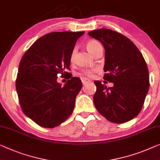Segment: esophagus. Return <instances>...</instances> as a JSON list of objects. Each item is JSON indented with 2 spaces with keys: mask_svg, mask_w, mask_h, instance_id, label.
Listing matches in <instances>:
<instances>
[{
  "mask_svg": "<svg viewBox=\"0 0 160 160\" xmlns=\"http://www.w3.org/2000/svg\"><path fill=\"white\" fill-rule=\"evenodd\" d=\"M82 82L83 85H86L87 83L90 82V80L88 79V78H82Z\"/></svg>",
  "mask_w": 160,
  "mask_h": 160,
  "instance_id": "obj_1",
  "label": "esophagus"
}]
</instances>
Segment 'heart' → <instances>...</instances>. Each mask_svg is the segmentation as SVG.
Instances as JSON below:
<instances>
[{"label":"heart","instance_id":"b5f03b06","mask_svg":"<svg viewBox=\"0 0 160 160\" xmlns=\"http://www.w3.org/2000/svg\"><path fill=\"white\" fill-rule=\"evenodd\" d=\"M100 47H102L101 44L98 42V41L95 40L88 41V42L86 43V48H87V50L93 55L94 54L96 51H97ZM76 53H77V48H74L72 51V53H71V55H70L69 59H70L71 63H73V61H74ZM98 70H99V68H85V69H83L81 71V72L78 73V74L82 77L92 78L93 76H94V73L98 72Z\"/></svg>","mask_w":160,"mask_h":160}]
</instances>
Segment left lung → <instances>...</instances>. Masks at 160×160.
Listing matches in <instances>:
<instances>
[{
	"instance_id": "left-lung-1",
	"label": "left lung",
	"mask_w": 160,
	"mask_h": 160,
	"mask_svg": "<svg viewBox=\"0 0 160 160\" xmlns=\"http://www.w3.org/2000/svg\"><path fill=\"white\" fill-rule=\"evenodd\" d=\"M88 35L104 45V79L114 83L107 88L99 81L94 82L96 109L112 123L129 122L139 114L149 90L146 61L134 43L117 31L102 28Z\"/></svg>"
}]
</instances>
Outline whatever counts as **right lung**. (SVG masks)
Returning <instances> with one entry per match:
<instances>
[{
  "instance_id": "obj_1",
  "label": "right lung",
  "mask_w": 160,
  "mask_h": 160,
  "mask_svg": "<svg viewBox=\"0 0 160 160\" xmlns=\"http://www.w3.org/2000/svg\"><path fill=\"white\" fill-rule=\"evenodd\" d=\"M82 32H51L35 41L22 56L16 88L22 111L44 128H53L72 114L82 81L72 77L70 55ZM67 77L64 86L56 82Z\"/></svg>"
}]
</instances>
